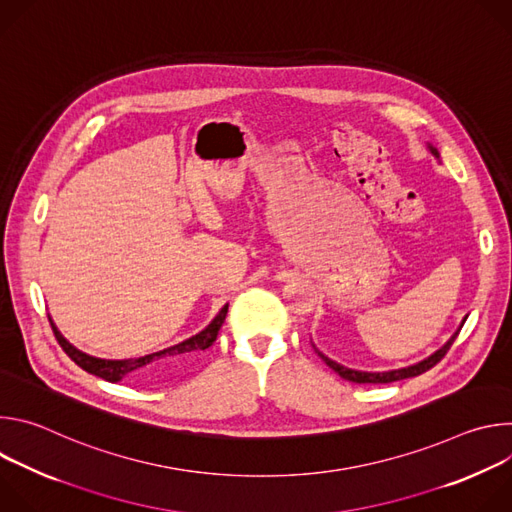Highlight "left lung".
Here are the masks:
<instances>
[{
  "mask_svg": "<svg viewBox=\"0 0 512 512\" xmlns=\"http://www.w3.org/2000/svg\"><path fill=\"white\" fill-rule=\"evenodd\" d=\"M431 154H435V156H437V152H435L433 148H431ZM460 330H462V328H460ZM460 330L450 338V342H448L444 348H440V350H437L435 354H431L429 358H425V360H421V362L413 364V367L399 369V371H391V373H360V371H352V369L340 367L338 362L330 360V358H328V356H324V354H320V356L324 358V362L328 364V367H330L332 371H336V373H338L342 379H346V381H352V383H358V385H364V383H393V381H401V379L417 377V375H421V373H425V371L433 369L435 364L440 362V360L448 354V350H450V348H452V344L456 342V338H458Z\"/></svg>",
  "mask_w": 512,
  "mask_h": 512,
  "instance_id": "8db88e82",
  "label": "left lung"
}]
</instances>
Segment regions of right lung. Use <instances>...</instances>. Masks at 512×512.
I'll return each mask as SVG.
<instances>
[{
  "mask_svg": "<svg viewBox=\"0 0 512 512\" xmlns=\"http://www.w3.org/2000/svg\"><path fill=\"white\" fill-rule=\"evenodd\" d=\"M227 312H229V306H225L221 312H218L216 318L200 334H196L176 346H170V348L154 352V354H145L139 358H127V360H105V358H95V356H89V354L77 350L75 346L62 338V334L56 330L52 320L50 318L48 320H50V326H52V332H54L58 344L70 356V360H75L83 371H87L95 377H101L109 383H117L123 377L158 379V377L172 373L176 367H180L182 362H186L188 358L196 356L200 350H206L208 346L214 344L218 330H221V326L227 318Z\"/></svg>",
  "mask_w": 512,
  "mask_h": 512,
  "instance_id": "obj_1",
  "label": "right lung"
}]
</instances>
